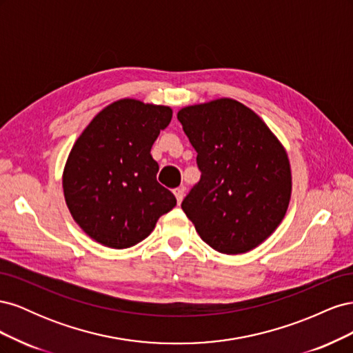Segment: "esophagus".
<instances>
[{"label": "esophagus", "mask_w": 353, "mask_h": 353, "mask_svg": "<svg viewBox=\"0 0 353 353\" xmlns=\"http://www.w3.org/2000/svg\"><path fill=\"white\" fill-rule=\"evenodd\" d=\"M174 194H175L176 200H178V205H179V203L183 201V199H184L185 188H184V187H178V188H175V190H174Z\"/></svg>", "instance_id": "esophagus-1"}]
</instances>
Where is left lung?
I'll return each instance as SVG.
<instances>
[{
    "label": "left lung",
    "mask_w": 353,
    "mask_h": 353,
    "mask_svg": "<svg viewBox=\"0 0 353 353\" xmlns=\"http://www.w3.org/2000/svg\"><path fill=\"white\" fill-rule=\"evenodd\" d=\"M178 121L201 172L181 208L216 252L254 249L280 225L290 201L284 147L258 114L231 99L188 105Z\"/></svg>",
    "instance_id": "1"
}]
</instances>
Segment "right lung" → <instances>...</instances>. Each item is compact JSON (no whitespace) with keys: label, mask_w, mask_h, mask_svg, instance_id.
Wrapping results in <instances>:
<instances>
[{"label":"right lung","mask_w":353,"mask_h":353,"mask_svg":"<svg viewBox=\"0 0 353 353\" xmlns=\"http://www.w3.org/2000/svg\"><path fill=\"white\" fill-rule=\"evenodd\" d=\"M172 119L166 105L123 99L103 109L74 143L63 172L66 205L88 236L112 249L143 241L175 196L157 183L152 145Z\"/></svg>","instance_id":"obj_1"}]
</instances>
